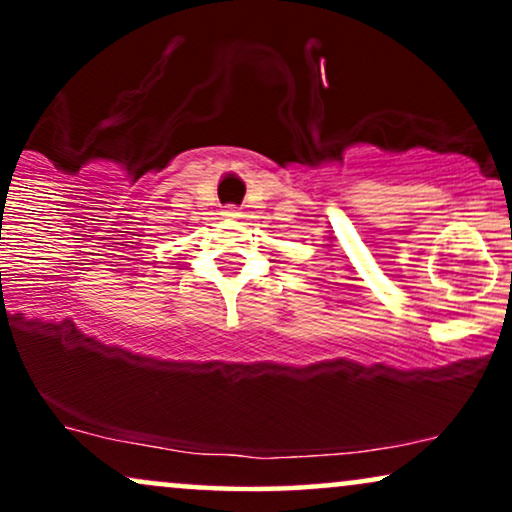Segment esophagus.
<instances>
[{"label": "esophagus", "instance_id": "1", "mask_svg": "<svg viewBox=\"0 0 512 512\" xmlns=\"http://www.w3.org/2000/svg\"><path fill=\"white\" fill-rule=\"evenodd\" d=\"M223 216H226V219H240V209L238 207H226V209H223Z\"/></svg>", "mask_w": 512, "mask_h": 512}]
</instances>
